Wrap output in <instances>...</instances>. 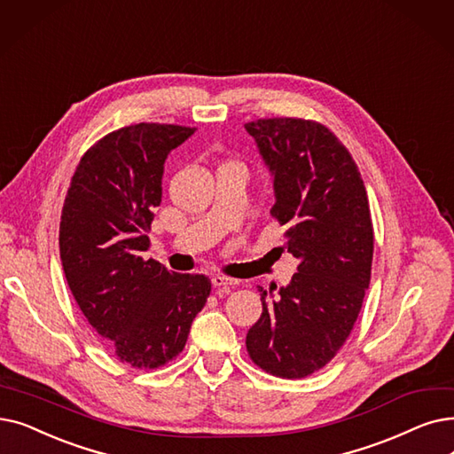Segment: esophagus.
Returning <instances> with one entry per match:
<instances>
[{
  "instance_id": "1",
  "label": "esophagus",
  "mask_w": 454,
  "mask_h": 454,
  "mask_svg": "<svg viewBox=\"0 0 454 454\" xmlns=\"http://www.w3.org/2000/svg\"><path fill=\"white\" fill-rule=\"evenodd\" d=\"M211 284H213V287H235L239 282L233 280V278H228V276L216 274V276H213V278H211Z\"/></svg>"
}]
</instances>
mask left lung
<instances>
[{"mask_svg":"<svg viewBox=\"0 0 454 454\" xmlns=\"http://www.w3.org/2000/svg\"><path fill=\"white\" fill-rule=\"evenodd\" d=\"M272 174L270 215L287 224L293 280L247 333L252 362L280 379H304L347 341L371 280L372 223L365 185L348 150L326 126L304 118L245 124Z\"/></svg>","mask_w":454,"mask_h":454,"instance_id":"obj_1","label":"left lung"}]
</instances>
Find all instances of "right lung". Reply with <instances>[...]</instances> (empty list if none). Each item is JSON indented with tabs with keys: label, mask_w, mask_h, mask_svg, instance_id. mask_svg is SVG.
<instances>
[{
	"label": "right lung",
	"mask_w": 454,
	"mask_h": 454,
	"mask_svg": "<svg viewBox=\"0 0 454 454\" xmlns=\"http://www.w3.org/2000/svg\"><path fill=\"white\" fill-rule=\"evenodd\" d=\"M194 129L141 122L106 135L82 157L61 213L59 250L74 299L116 360L137 369L178 356L211 291L204 274L143 258L165 160Z\"/></svg>",
	"instance_id": "right-lung-1"
}]
</instances>
